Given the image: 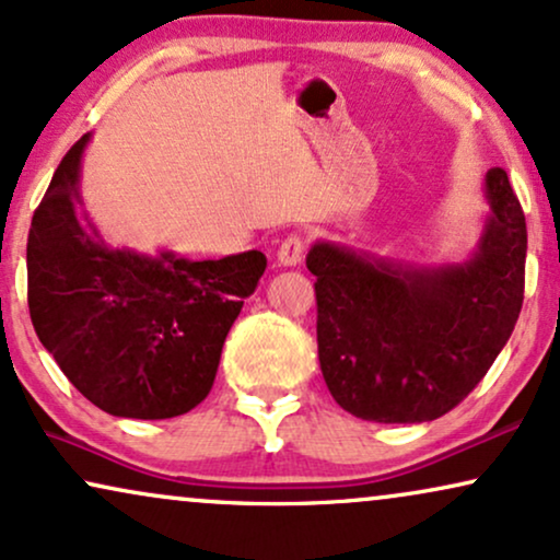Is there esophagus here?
<instances>
[{
  "instance_id": "34e87169",
  "label": "esophagus",
  "mask_w": 560,
  "mask_h": 560,
  "mask_svg": "<svg viewBox=\"0 0 560 560\" xmlns=\"http://www.w3.org/2000/svg\"><path fill=\"white\" fill-rule=\"evenodd\" d=\"M303 252H306V242H303V236L301 234H290L278 249V265H282V267L301 265Z\"/></svg>"
}]
</instances>
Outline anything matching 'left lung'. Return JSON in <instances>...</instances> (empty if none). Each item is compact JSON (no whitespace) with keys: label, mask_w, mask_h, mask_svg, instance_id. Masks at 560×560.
Wrapping results in <instances>:
<instances>
[{"label":"left lung","mask_w":560,"mask_h":560,"mask_svg":"<svg viewBox=\"0 0 560 560\" xmlns=\"http://www.w3.org/2000/svg\"><path fill=\"white\" fill-rule=\"evenodd\" d=\"M463 262L409 265L334 242L311 246L318 362L334 401L383 424L432 422L474 390L512 337L525 293V213L502 166Z\"/></svg>","instance_id":"obj_1"}]
</instances>
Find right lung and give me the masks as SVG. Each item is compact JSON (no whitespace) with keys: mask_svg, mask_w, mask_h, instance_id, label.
I'll list each match as a JSON object with an SVG mask.
<instances>
[{"mask_svg":"<svg viewBox=\"0 0 560 560\" xmlns=\"http://www.w3.org/2000/svg\"><path fill=\"white\" fill-rule=\"evenodd\" d=\"M79 138L54 172L27 234L35 334L84 398L113 417L172 419L210 394L226 334L265 275L252 249L223 259L115 249L82 226Z\"/></svg>","mask_w":560,"mask_h":560,"instance_id":"right-lung-1","label":"right lung"}]
</instances>
